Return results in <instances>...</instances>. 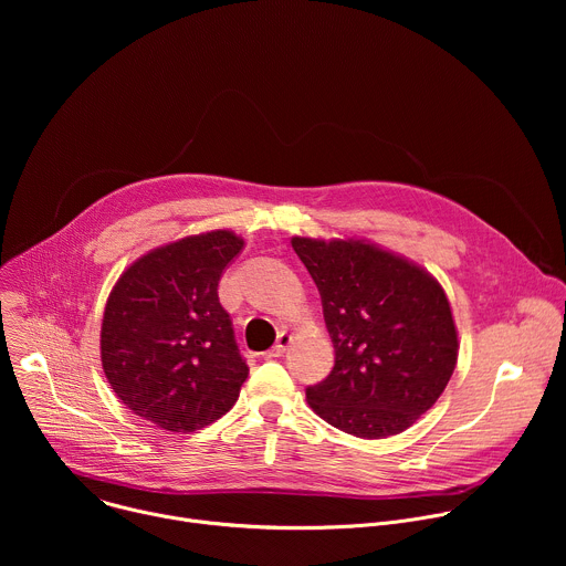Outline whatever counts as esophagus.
Listing matches in <instances>:
<instances>
[{
  "label": "esophagus",
  "instance_id": "obj_1",
  "mask_svg": "<svg viewBox=\"0 0 566 566\" xmlns=\"http://www.w3.org/2000/svg\"><path fill=\"white\" fill-rule=\"evenodd\" d=\"M289 345H291V336L286 334V332H282L280 336H277V343L269 349V358H280V356H284V352L289 349Z\"/></svg>",
  "mask_w": 566,
  "mask_h": 566
}]
</instances>
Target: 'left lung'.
I'll use <instances>...</instances> for the list:
<instances>
[{"mask_svg":"<svg viewBox=\"0 0 566 566\" xmlns=\"http://www.w3.org/2000/svg\"><path fill=\"white\" fill-rule=\"evenodd\" d=\"M334 343V369L306 387L329 426L385 439L408 430L446 389L457 365L450 302L423 269L365 241L293 237Z\"/></svg>","mask_w":566,"mask_h":566,"instance_id":"8db88e82","label":"left lung"}]
</instances>
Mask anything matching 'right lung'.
Returning a JSON list of instances; mask_svg holds the SVG:
<instances>
[{
	"label": "right lung",
	"instance_id": "1",
	"mask_svg": "<svg viewBox=\"0 0 566 566\" xmlns=\"http://www.w3.org/2000/svg\"><path fill=\"white\" fill-rule=\"evenodd\" d=\"M241 249L244 241L228 230L186 237L147 253L116 282L101 358L112 389L136 417L192 432L234 406L249 365L217 289Z\"/></svg>",
	"mask_w": 566,
	"mask_h": 566
}]
</instances>
